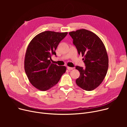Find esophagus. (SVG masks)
<instances>
[{
  "label": "esophagus",
  "instance_id": "obj_1",
  "mask_svg": "<svg viewBox=\"0 0 127 127\" xmlns=\"http://www.w3.org/2000/svg\"><path fill=\"white\" fill-rule=\"evenodd\" d=\"M67 69H68V70H72L73 69H74V68H72V67H69V66H67Z\"/></svg>",
  "mask_w": 127,
  "mask_h": 127
}]
</instances>
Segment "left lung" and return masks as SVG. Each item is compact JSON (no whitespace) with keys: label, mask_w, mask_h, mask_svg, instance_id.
<instances>
[{"label":"left lung","mask_w":127,"mask_h":127,"mask_svg":"<svg viewBox=\"0 0 127 127\" xmlns=\"http://www.w3.org/2000/svg\"><path fill=\"white\" fill-rule=\"evenodd\" d=\"M69 34L86 66L85 68L76 66L80 72L76 84L85 91L94 90L102 82L108 71L109 58L105 46L96 34L88 30L79 29Z\"/></svg>","instance_id":"8db88e82"}]
</instances>
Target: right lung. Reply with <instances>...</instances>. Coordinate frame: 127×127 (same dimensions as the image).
<instances>
[{
    "label": "right lung",
    "instance_id": "obj_1",
    "mask_svg": "<svg viewBox=\"0 0 127 127\" xmlns=\"http://www.w3.org/2000/svg\"><path fill=\"white\" fill-rule=\"evenodd\" d=\"M67 32L46 31L33 38L27 48L24 68L31 84L37 89L46 91L59 81L66 67L51 63L55 50Z\"/></svg>",
    "mask_w": 127,
    "mask_h": 127
}]
</instances>
